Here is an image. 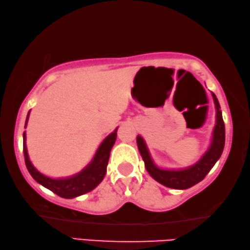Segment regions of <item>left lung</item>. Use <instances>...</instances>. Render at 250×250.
I'll return each mask as SVG.
<instances>
[{
  "label": "left lung",
  "mask_w": 250,
  "mask_h": 250,
  "mask_svg": "<svg viewBox=\"0 0 250 250\" xmlns=\"http://www.w3.org/2000/svg\"><path fill=\"white\" fill-rule=\"evenodd\" d=\"M211 95L216 105V112H217L216 113V125L211 145L206 154L200 158V161L191 167L181 170L159 169L157 166H155L152 158H150L144 140L141 136H137L136 141L138 150H140L143 161L145 163L146 169L155 181L161 183L162 185L174 188V189H187V188L196 185L205 178V176L209 173V170L214 167L216 162L222 155L225 146V124L217 97L214 93H211Z\"/></svg>",
  "instance_id": "1"
}]
</instances>
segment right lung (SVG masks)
<instances>
[{
  "instance_id": "add662e5",
  "label": "right lung",
  "mask_w": 250,
  "mask_h": 250,
  "mask_svg": "<svg viewBox=\"0 0 250 250\" xmlns=\"http://www.w3.org/2000/svg\"><path fill=\"white\" fill-rule=\"evenodd\" d=\"M27 114L25 126L28 120ZM116 130L115 129L112 134H109L107 137L105 138L102 143L101 146L98 147L97 152L94 156L92 163L75 176L65 179H53L50 177H46L43 174L34 168L32 165L27 155L26 149V143H25V133H23V152H24V159H25V165L27 170L33 178L41 185L46 187L47 189L52 190L53 193L59 195L60 197L63 198H74L77 196H81L83 194H86L88 191L93 190L98 184L103 181L104 176L106 174V167H107L110 149L116 141Z\"/></svg>"
}]
</instances>
